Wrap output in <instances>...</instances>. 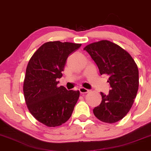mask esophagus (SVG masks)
<instances>
[{
	"mask_svg": "<svg viewBox=\"0 0 151 151\" xmlns=\"http://www.w3.org/2000/svg\"><path fill=\"white\" fill-rule=\"evenodd\" d=\"M79 92H80V93H81V94H85V93H88V92H89V90H88V89H86V88H80L79 89Z\"/></svg>",
	"mask_w": 151,
	"mask_h": 151,
	"instance_id": "obj_1",
	"label": "esophagus"
}]
</instances>
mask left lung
<instances>
[{
    "mask_svg": "<svg viewBox=\"0 0 151 151\" xmlns=\"http://www.w3.org/2000/svg\"><path fill=\"white\" fill-rule=\"evenodd\" d=\"M102 74L109 76V94L101 92L100 105L93 109L97 119L112 124L125 116L133 104L139 87L137 64L126 50L116 44L103 40L84 47Z\"/></svg>",
    "mask_w": 151,
    "mask_h": 151,
    "instance_id": "1",
    "label": "left lung"
}]
</instances>
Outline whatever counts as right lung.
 Listing matches in <instances>:
<instances>
[{
  "instance_id": "add662e5",
  "label": "right lung",
  "mask_w": 151,
  "mask_h": 151,
  "mask_svg": "<svg viewBox=\"0 0 151 151\" xmlns=\"http://www.w3.org/2000/svg\"><path fill=\"white\" fill-rule=\"evenodd\" d=\"M81 45L47 42L35 52L27 64L23 83L26 104L34 117L48 127L67 122L79 99V90H68L57 84L68 56Z\"/></svg>"
}]
</instances>
